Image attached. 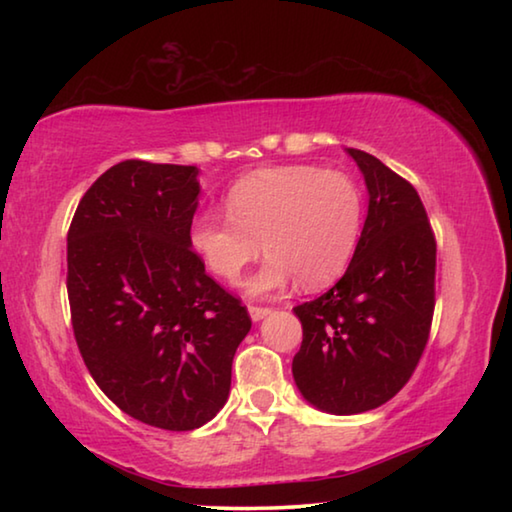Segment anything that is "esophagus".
Listing matches in <instances>:
<instances>
[{
	"label": "esophagus",
	"instance_id": "1",
	"mask_svg": "<svg viewBox=\"0 0 512 512\" xmlns=\"http://www.w3.org/2000/svg\"><path fill=\"white\" fill-rule=\"evenodd\" d=\"M248 314H250V318H253V323H259V320H264L268 314H271V309H268V307L250 305V307H248Z\"/></svg>",
	"mask_w": 512,
	"mask_h": 512
}]
</instances>
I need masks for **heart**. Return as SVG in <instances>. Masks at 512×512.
Masks as SVG:
<instances>
[{"instance_id": "b5f03b06", "label": "heart", "mask_w": 512, "mask_h": 512, "mask_svg": "<svg viewBox=\"0 0 512 512\" xmlns=\"http://www.w3.org/2000/svg\"><path fill=\"white\" fill-rule=\"evenodd\" d=\"M228 216L201 210L189 223V248L221 280L235 282L268 253L246 282L250 296H271L300 277L302 287L334 282L359 244L363 201L341 171L273 167L248 173L225 196Z\"/></svg>"}]
</instances>
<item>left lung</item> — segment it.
Instances as JSON below:
<instances>
[{"label":"left lung","mask_w":512,"mask_h":512,"mask_svg":"<svg viewBox=\"0 0 512 512\" xmlns=\"http://www.w3.org/2000/svg\"><path fill=\"white\" fill-rule=\"evenodd\" d=\"M345 153L368 189L359 244L332 289L293 307L302 323L293 379L332 415L377 409L400 393L429 339L436 280V241L413 185L375 155Z\"/></svg>","instance_id":"obj_1"}]
</instances>
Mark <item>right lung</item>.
Masks as SVG:
<instances>
[{"label": "right lung", "instance_id": "add662e5", "mask_svg": "<svg viewBox=\"0 0 512 512\" xmlns=\"http://www.w3.org/2000/svg\"><path fill=\"white\" fill-rule=\"evenodd\" d=\"M196 167L126 160L81 198L67 235V296L81 357L121 411L192 431L230 395L250 332L241 302L189 248Z\"/></svg>", "mask_w": 512, "mask_h": 512}]
</instances>
